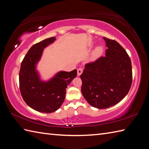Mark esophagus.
<instances>
[{
	"label": "esophagus",
	"mask_w": 149,
	"mask_h": 149,
	"mask_svg": "<svg viewBox=\"0 0 149 149\" xmlns=\"http://www.w3.org/2000/svg\"><path fill=\"white\" fill-rule=\"evenodd\" d=\"M83 72V68H79L77 69V75H80Z\"/></svg>",
	"instance_id": "obj_1"
}]
</instances>
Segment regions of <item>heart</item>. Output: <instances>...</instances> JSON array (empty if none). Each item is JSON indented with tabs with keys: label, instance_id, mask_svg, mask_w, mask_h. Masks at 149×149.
<instances>
[{
	"label": "heart",
	"instance_id": "obj_1",
	"mask_svg": "<svg viewBox=\"0 0 149 149\" xmlns=\"http://www.w3.org/2000/svg\"><path fill=\"white\" fill-rule=\"evenodd\" d=\"M102 52V49L100 48V47H98V48L95 50V51L94 52V56L95 57H97L99 56L100 54Z\"/></svg>",
	"mask_w": 149,
	"mask_h": 149
}]
</instances>
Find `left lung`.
<instances>
[{
    "label": "left lung",
    "instance_id": "8db88e82",
    "mask_svg": "<svg viewBox=\"0 0 149 149\" xmlns=\"http://www.w3.org/2000/svg\"><path fill=\"white\" fill-rule=\"evenodd\" d=\"M106 56L85 65L81 75V91L91 106L106 109L120 102L128 93L132 81L131 59L114 40L103 38Z\"/></svg>",
    "mask_w": 149,
    "mask_h": 149
}]
</instances>
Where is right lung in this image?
<instances>
[{
  "label": "right lung",
  "mask_w": 149,
  "mask_h": 149,
  "mask_svg": "<svg viewBox=\"0 0 149 149\" xmlns=\"http://www.w3.org/2000/svg\"><path fill=\"white\" fill-rule=\"evenodd\" d=\"M55 37L34 44L22 60L19 72L21 95L28 106L39 112L50 113L58 109L65 99L66 88L77 76V70L60 72L48 82L40 81L35 69L43 49L52 43Z\"/></svg>",
  "instance_id": "add662e5"
}]
</instances>
